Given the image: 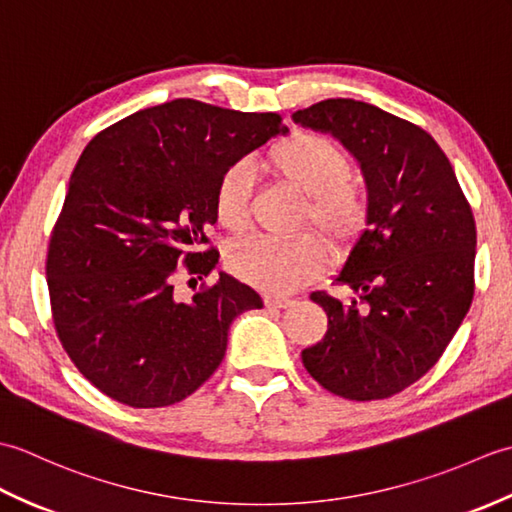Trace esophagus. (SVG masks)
<instances>
[{
  "label": "esophagus",
  "instance_id": "esophagus-1",
  "mask_svg": "<svg viewBox=\"0 0 512 512\" xmlns=\"http://www.w3.org/2000/svg\"><path fill=\"white\" fill-rule=\"evenodd\" d=\"M290 303H292V299L286 295H268L266 297V306H270V308H288Z\"/></svg>",
  "mask_w": 512,
  "mask_h": 512
}]
</instances>
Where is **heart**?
I'll list each match as a JSON object with an SVG mask.
<instances>
[{"label":"heart","mask_w":512,"mask_h":512,"mask_svg":"<svg viewBox=\"0 0 512 512\" xmlns=\"http://www.w3.org/2000/svg\"><path fill=\"white\" fill-rule=\"evenodd\" d=\"M266 169L288 187L306 195L301 226H317L336 248L352 244L369 217V195L350 176L347 151L317 132H297L268 149ZM250 184L242 167L222 171L213 193L215 222L226 233H242L248 224ZM328 262V246L317 233L288 242L248 237L231 246L226 264L231 273L257 288L290 292L306 286Z\"/></svg>","instance_id":"obj_1"}]
</instances>
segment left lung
<instances>
[{
    "mask_svg": "<svg viewBox=\"0 0 512 512\" xmlns=\"http://www.w3.org/2000/svg\"><path fill=\"white\" fill-rule=\"evenodd\" d=\"M292 118L339 138L369 191V228L336 277L356 299L312 292L328 332L301 352L303 367L334 396L389 398L438 363L471 308V204L440 145L405 118L354 99L314 103Z\"/></svg>",
    "mask_w": 512,
    "mask_h": 512,
    "instance_id": "1",
    "label": "left lung"
}]
</instances>
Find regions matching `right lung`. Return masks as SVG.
<instances>
[{
  "instance_id": "1",
  "label": "right lung",
  "mask_w": 512,
  "mask_h": 512,
  "mask_svg": "<svg viewBox=\"0 0 512 512\" xmlns=\"http://www.w3.org/2000/svg\"><path fill=\"white\" fill-rule=\"evenodd\" d=\"M281 121L176 99L121 118L85 147L52 228L46 277L63 350L105 396L134 409L176 405L220 367L237 314L264 306L224 273L191 301L173 284L215 268L220 250L206 235L215 184L286 134Z\"/></svg>"
}]
</instances>
